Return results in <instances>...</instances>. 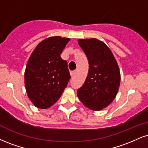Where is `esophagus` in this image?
Returning a JSON list of instances; mask_svg holds the SVG:
<instances>
[{
  "label": "esophagus",
  "instance_id": "esophagus-1",
  "mask_svg": "<svg viewBox=\"0 0 148 148\" xmlns=\"http://www.w3.org/2000/svg\"><path fill=\"white\" fill-rule=\"evenodd\" d=\"M75 73H76L75 71H71V72H70L71 76H72V77H73V76L75 75Z\"/></svg>",
  "mask_w": 148,
  "mask_h": 148
}]
</instances>
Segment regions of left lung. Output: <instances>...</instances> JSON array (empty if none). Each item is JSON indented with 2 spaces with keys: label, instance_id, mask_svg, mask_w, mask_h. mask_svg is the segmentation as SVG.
I'll list each match as a JSON object with an SVG mask.
<instances>
[{
  "label": "left lung",
  "instance_id": "8db88e82",
  "mask_svg": "<svg viewBox=\"0 0 148 148\" xmlns=\"http://www.w3.org/2000/svg\"><path fill=\"white\" fill-rule=\"evenodd\" d=\"M78 42L88 58L89 72L77 96L85 107L99 111L109 106L118 92L121 81L118 63L110 48L99 39H79Z\"/></svg>",
  "mask_w": 148,
  "mask_h": 148
}]
</instances>
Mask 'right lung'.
Returning a JSON list of instances; mask_svg holds the SVG:
<instances>
[{
    "mask_svg": "<svg viewBox=\"0 0 148 148\" xmlns=\"http://www.w3.org/2000/svg\"><path fill=\"white\" fill-rule=\"evenodd\" d=\"M70 38L51 36L42 40L30 55L25 71L28 98L36 108L47 109L63 94L71 76L60 54Z\"/></svg>",
    "mask_w": 148,
    "mask_h": 148,
    "instance_id": "add662e5",
    "label": "right lung"
}]
</instances>
